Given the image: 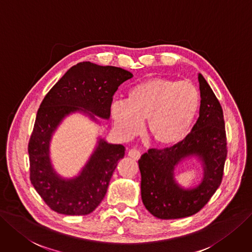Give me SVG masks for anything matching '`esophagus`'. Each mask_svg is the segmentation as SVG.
<instances>
[{
  "mask_svg": "<svg viewBox=\"0 0 252 252\" xmlns=\"http://www.w3.org/2000/svg\"><path fill=\"white\" fill-rule=\"evenodd\" d=\"M127 155H128V157H131L132 159H134V160H139V159H140V157H141V153L137 151V150H135V148L129 150Z\"/></svg>",
  "mask_w": 252,
  "mask_h": 252,
  "instance_id": "esophagus-1",
  "label": "esophagus"
}]
</instances>
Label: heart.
<instances>
[{
	"label": "heart",
	"mask_w": 252,
	"mask_h": 252,
	"mask_svg": "<svg viewBox=\"0 0 252 252\" xmlns=\"http://www.w3.org/2000/svg\"><path fill=\"white\" fill-rule=\"evenodd\" d=\"M199 105V91L193 83L154 77L129 89L127 100L112 102L111 115L121 137L138 135L147 119V134L154 143L172 146L188 134Z\"/></svg>",
	"instance_id": "heart-1"
}]
</instances>
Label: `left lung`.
<instances>
[{
	"label": "left lung",
	"instance_id": "left-lung-1",
	"mask_svg": "<svg viewBox=\"0 0 252 252\" xmlns=\"http://www.w3.org/2000/svg\"><path fill=\"white\" fill-rule=\"evenodd\" d=\"M199 117L191 132L170 147L151 148L138 161L141 172V197L152 215L179 219L199 212L217 191L227 156L225 124L222 107L208 82L198 74ZM198 156L204 179L197 188L183 189L174 180V167L185 157Z\"/></svg>",
	"mask_w": 252,
	"mask_h": 252
}]
</instances>
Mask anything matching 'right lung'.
Here are the masks:
<instances>
[{
    "mask_svg": "<svg viewBox=\"0 0 252 252\" xmlns=\"http://www.w3.org/2000/svg\"><path fill=\"white\" fill-rule=\"evenodd\" d=\"M133 74L120 67L91 62L74 65L48 92L37 111L28 153L30 181L44 202L64 215H87L104 199L125 146L99 139L81 173L65 180L56 173L50 159V142L61 120L73 112L108 119L114 93Z\"/></svg>",
    "mask_w": 252,
    "mask_h": 252,
    "instance_id": "add662e5",
    "label": "right lung"
}]
</instances>
